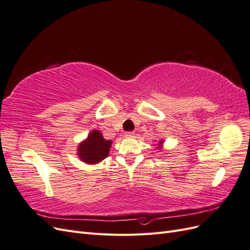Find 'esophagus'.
Returning <instances> with one entry per match:
<instances>
[{"mask_svg": "<svg viewBox=\"0 0 250 250\" xmlns=\"http://www.w3.org/2000/svg\"><path fill=\"white\" fill-rule=\"evenodd\" d=\"M134 134L135 133L133 131H128V132H125V137L126 138H133Z\"/></svg>", "mask_w": 250, "mask_h": 250, "instance_id": "obj_1", "label": "esophagus"}]
</instances>
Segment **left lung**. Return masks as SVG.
<instances>
[{"mask_svg":"<svg viewBox=\"0 0 250 250\" xmlns=\"http://www.w3.org/2000/svg\"><path fill=\"white\" fill-rule=\"evenodd\" d=\"M163 144H164V141L162 140V141H160V142H158V144H157V149L158 150H162L163 149Z\"/></svg>","mask_w":250,"mask_h":250,"instance_id":"8db88e82","label":"left lung"}]
</instances>
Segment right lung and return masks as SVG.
<instances>
[{"instance_id":"right-lung-1","label":"right lung","mask_w":250,"mask_h":250,"mask_svg":"<svg viewBox=\"0 0 250 250\" xmlns=\"http://www.w3.org/2000/svg\"><path fill=\"white\" fill-rule=\"evenodd\" d=\"M111 144L110 140L103 138L101 131L94 129L78 145L77 155L83 163L96 165L108 156Z\"/></svg>"}]
</instances>
